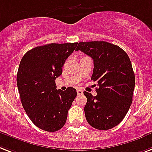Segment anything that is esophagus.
Listing matches in <instances>:
<instances>
[{"label": "esophagus", "mask_w": 152, "mask_h": 152, "mask_svg": "<svg viewBox=\"0 0 152 152\" xmlns=\"http://www.w3.org/2000/svg\"><path fill=\"white\" fill-rule=\"evenodd\" d=\"M77 95H82V94H83V90L82 89H77Z\"/></svg>", "instance_id": "obj_1"}]
</instances>
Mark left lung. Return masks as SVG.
Returning <instances> with one entry per match:
<instances>
[{"label":"left lung","mask_w":152,"mask_h":152,"mask_svg":"<svg viewBox=\"0 0 152 152\" xmlns=\"http://www.w3.org/2000/svg\"><path fill=\"white\" fill-rule=\"evenodd\" d=\"M78 50L93 59L91 79L99 87L96 96L84 92L86 120L99 130L112 129L122 122L133 101L135 75L130 59L119 46L106 42H79Z\"/></svg>","instance_id":"8db88e82"}]
</instances>
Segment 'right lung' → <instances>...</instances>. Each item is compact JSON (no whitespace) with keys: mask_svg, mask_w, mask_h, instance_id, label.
<instances>
[{"mask_svg":"<svg viewBox=\"0 0 152 152\" xmlns=\"http://www.w3.org/2000/svg\"><path fill=\"white\" fill-rule=\"evenodd\" d=\"M77 43L37 46L22 58L17 73V86L24 110L32 122L42 130L56 132L65 125L67 112L77 96L68 87L57 90L56 78Z\"/></svg>","mask_w":152,"mask_h":152,"instance_id":"1","label":"right lung"}]
</instances>
